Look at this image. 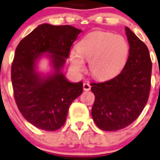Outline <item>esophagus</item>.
<instances>
[{
  "instance_id": "obj_1",
  "label": "esophagus",
  "mask_w": 160,
  "mask_h": 160,
  "mask_svg": "<svg viewBox=\"0 0 160 160\" xmlns=\"http://www.w3.org/2000/svg\"><path fill=\"white\" fill-rule=\"evenodd\" d=\"M90 88H91V86H90V84H89V83H84V84H83V89H84V90H85V91H89V89H90Z\"/></svg>"
}]
</instances>
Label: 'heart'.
Instances as JSON below:
<instances>
[{"mask_svg": "<svg viewBox=\"0 0 160 160\" xmlns=\"http://www.w3.org/2000/svg\"><path fill=\"white\" fill-rule=\"evenodd\" d=\"M76 48L69 54L74 71L83 72L85 60L89 62L92 75L100 80H107L119 73L129 55V45L124 38L102 31L84 36Z\"/></svg>", "mask_w": 160, "mask_h": 160, "instance_id": "b5f03b06", "label": "heart"}]
</instances>
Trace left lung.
<instances>
[{"instance_id":"obj_1","label":"left lung","mask_w":160,"mask_h":160,"mask_svg":"<svg viewBox=\"0 0 160 160\" xmlns=\"http://www.w3.org/2000/svg\"><path fill=\"white\" fill-rule=\"evenodd\" d=\"M125 29L130 48L122 72L104 82L91 83L95 96L92 118L103 131H118L132 124L150 95L152 62L149 49L128 27Z\"/></svg>"}]
</instances>
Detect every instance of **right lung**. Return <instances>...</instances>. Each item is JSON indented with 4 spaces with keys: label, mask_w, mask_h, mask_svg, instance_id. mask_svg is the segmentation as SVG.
<instances>
[{
    "label": "right lung",
    "mask_w": 160,
    "mask_h": 160,
    "mask_svg": "<svg viewBox=\"0 0 160 160\" xmlns=\"http://www.w3.org/2000/svg\"><path fill=\"white\" fill-rule=\"evenodd\" d=\"M82 31L71 25L38 26L19 42L11 66L14 97L26 120L52 132L64 125L71 102L83 92V83H71L62 74L71 45ZM48 53L54 72L42 78L36 62Z\"/></svg>",
    "instance_id": "1"
}]
</instances>
